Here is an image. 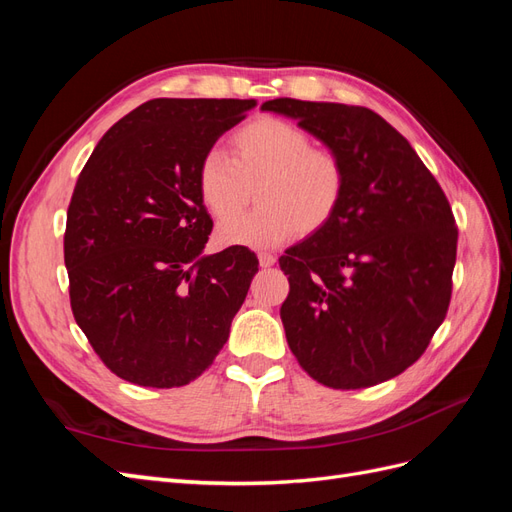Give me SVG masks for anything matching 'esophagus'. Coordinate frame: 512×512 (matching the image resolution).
Here are the masks:
<instances>
[{"instance_id": "esophagus-1", "label": "esophagus", "mask_w": 512, "mask_h": 512, "mask_svg": "<svg viewBox=\"0 0 512 512\" xmlns=\"http://www.w3.org/2000/svg\"><path fill=\"white\" fill-rule=\"evenodd\" d=\"M275 256L273 254H269V252H260L258 254V262H260V267H265V269H269V267H273L275 265Z\"/></svg>"}]
</instances>
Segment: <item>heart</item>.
Here are the masks:
<instances>
[{
	"label": "heart",
	"instance_id": "1",
	"mask_svg": "<svg viewBox=\"0 0 512 512\" xmlns=\"http://www.w3.org/2000/svg\"><path fill=\"white\" fill-rule=\"evenodd\" d=\"M228 149V156L209 149L196 173L200 203L226 222L218 230L222 245L271 247L294 232L312 237L333 222L344 203V160L333 149L312 147L309 134L290 121L260 117L245 123L230 136ZM252 187L259 207L233 221Z\"/></svg>",
	"mask_w": 512,
	"mask_h": 512
}]
</instances>
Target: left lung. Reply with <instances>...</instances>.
Instances as JSON below:
<instances>
[{"label":"left lung","mask_w":512,"mask_h":512,"mask_svg":"<svg viewBox=\"0 0 512 512\" xmlns=\"http://www.w3.org/2000/svg\"><path fill=\"white\" fill-rule=\"evenodd\" d=\"M348 170L333 222L280 258V316L292 354L339 391L391 380L421 359L451 305L457 226L410 143L365 106L275 98Z\"/></svg>","instance_id":"1"}]
</instances>
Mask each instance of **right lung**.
Masks as SVG:
<instances>
[{
  "label": "right lung",
  "instance_id": "add662e5",
  "mask_svg": "<svg viewBox=\"0 0 512 512\" xmlns=\"http://www.w3.org/2000/svg\"><path fill=\"white\" fill-rule=\"evenodd\" d=\"M256 100L156 98L108 130L68 207L64 260L76 324L121 380L173 389L226 344L258 273L243 245L203 256L213 222L198 164Z\"/></svg>",
  "mask_w": 512,
  "mask_h": 512
}]
</instances>
